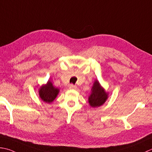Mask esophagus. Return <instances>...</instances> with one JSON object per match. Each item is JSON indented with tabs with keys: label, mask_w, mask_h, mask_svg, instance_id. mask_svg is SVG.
<instances>
[{
	"label": "esophagus",
	"mask_w": 152,
	"mask_h": 152,
	"mask_svg": "<svg viewBox=\"0 0 152 152\" xmlns=\"http://www.w3.org/2000/svg\"><path fill=\"white\" fill-rule=\"evenodd\" d=\"M69 88L71 89V90H75V89L77 88V86L72 84H71L69 85Z\"/></svg>",
	"instance_id": "1"
}]
</instances>
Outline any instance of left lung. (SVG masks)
Here are the masks:
<instances>
[{"instance_id":"obj_1","label":"left lung","mask_w":152,"mask_h":152,"mask_svg":"<svg viewBox=\"0 0 152 152\" xmlns=\"http://www.w3.org/2000/svg\"><path fill=\"white\" fill-rule=\"evenodd\" d=\"M107 96V94L101 87L99 82L96 80L92 87L91 94L88 98V102L92 107H97L102 105L105 102Z\"/></svg>"}]
</instances>
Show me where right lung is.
<instances>
[{"label": "right lung", "mask_w": 152, "mask_h": 152, "mask_svg": "<svg viewBox=\"0 0 152 152\" xmlns=\"http://www.w3.org/2000/svg\"><path fill=\"white\" fill-rule=\"evenodd\" d=\"M59 92V90L55 88L50 81H48L47 84L42 86L40 88L39 94L41 99L43 102L50 103L53 102L56 98Z\"/></svg>", "instance_id": "obj_1"}]
</instances>
